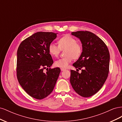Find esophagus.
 I'll list each match as a JSON object with an SVG mask.
<instances>
[{"label":"esophagus","instance_id":"esophagus-1","mask_svg":"<svg viewBox=\"0 0 122 122\" xmlns=\"http://www.w3.org/2000/svg\"><path fill=\"white\" fill-rule=\"evenodd\" d=\"M61 71H65V70H66V69L61 68Z\"/></svg>","mask_w":122,"mask_h":122}]
</instances>
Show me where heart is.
Returning <instances> with one entry per match:
<instances>
[{"label":"heart","instance_id":"1","mask_svg":"<svg viewBox=\"0 0 122 122\" xmlns=\"http://www.w3.org/2000/svg\"><path fill=\"white\" fill-rule=\"evenodd\" d=\"M58 45L54 43H51L48 46V51L53 56L57 57L61 50H65L66 57L60 59L54 62V65L57 67L66 68L72 61L73 58L78 59L82 52V46L76 40L69 35H66L59 39Z\"/></svg>","mask_w":122,"mask_h":122}]
</instances>
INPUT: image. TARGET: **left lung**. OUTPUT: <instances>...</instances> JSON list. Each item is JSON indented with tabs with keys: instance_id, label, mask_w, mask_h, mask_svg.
<instances>
[{
	"instance_id": "obj_1",
	"label": "left lung",
	"mask_w": 122,
	"mask_h": 122,
	"mask_svg": "<svg viewBox=\"0 0 122 122\" xmlns=\"http://www.w3.org/2000/svg\"><path fill=\"white\" fill-rule=\"evenodd\" d=\"M72 35L80 39L82 52L73 64L77 69L71 70L70 83L78 95L89 97L101 89L107 78L109 52L104 42L93 33L78 31L72 32ZM78 69L82 70L81 73L78 72Z\"/></svg>"
}]
</instances>
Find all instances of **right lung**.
I'll list each match as a JSON object with an SVG mask.
<instances>
[{
	"instance_id": "right-lung-1",
	"label": "right lung",
	"mask_w": 122,
	"mask_h": 122,
	"mask_svg": "<svg viewBox=\"0 0 122 122\" xmlns=\"http://www.w3.org/2000/svg\"><path fill=\"white\" fill-rule=\"evenodd\" d=\"M57 34L52 32H36L23 41L18 47V80L24 90L36 99H43L51 93L61 72L59 68H48L53 63L48 46ZM44 69L47 70L46 72Z\"/></svg>"
}]
</instances>
